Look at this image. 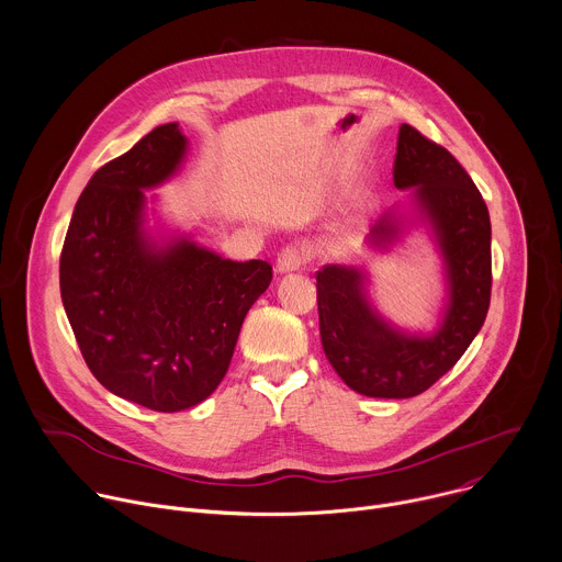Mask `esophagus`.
<instances>
[{
	"label": "esophagus",
	"instance_id": "esophagus-1",
	"mask_svg": "<svg viewBox=\"0 0 562 562\" xmlns=\"http://www.w3.org/2000/svg\"><path fill=\"white\" fill-rule=\"evenodd\" d=\"M306 262V256H304V249L300 247H286L278 254V260H276V271L278 273H293V271H300Z\"/></svg>",
	"mask_w": 562,
	"mask_h": 562
}]
</instances>
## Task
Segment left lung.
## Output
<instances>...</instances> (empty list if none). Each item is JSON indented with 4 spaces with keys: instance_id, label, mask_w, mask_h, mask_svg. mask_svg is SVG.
<instances>
[{
    "instance_id": "obj_1",
    "label": "left lung",
    "mask_w": 562,
    "mask_h": 562,
    "mask_svg": "<svg viewBox=\"0 0 562 562\" xmlns=\"http://www.w3.org/2000/svg\"><path fill=\"white\" fill-rule=\"evenodd\" d=\"M393 184L409 191L371 228L367 245L389 251L409 226L425 224L442 260L445 302L431 334L400 329L373 306L369 273L327 265L317 271L323 349L336 373L369 397H414L440 380L485 325L492 295L487 204L458 159L414 126L397 131Z\"/></svg>"
}]
</instances>
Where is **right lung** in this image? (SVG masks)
Wrapping results in <instances>:
<instances>
[{
	"instance_id": "add662e5",
	"label": "right lung",
	"mask_w": 562,
	"mask_h": 562,
	"mask_svg": "<svg viewBox=\"0 0 562 562\" xmlns=\"http://www.w3.org/2000/svg\"><path fill=\"white\" fill-rule=\"evenodd\" d=\"M189 150L162 124L104 165L79 195L59 258L75 340L111 393L153 412L200 405L222 382L254 302L269 289L265 260L233 262L184 233H153L146 195Z\"/></svg>"
}]
</instances>
